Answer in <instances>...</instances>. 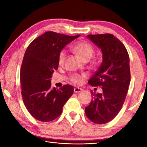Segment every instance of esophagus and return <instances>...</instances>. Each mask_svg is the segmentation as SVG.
<instances>
[{
  "label": "esophagus",
  "instance_id": "esophagus-1",
  "mask_svg": "<svg viewBox=\"0 0 147 147\" xmlns=\"http://www.w3.org/2000/svg\"><path fill=\"white\" fill-rule=\"evenodd\" d=\"M82 90H83V89L82 88H75L74 89V93H80V92H81Z\"/></svg>",
  "mask_w": 147,
  "mask_h": 147
}]
</instances>
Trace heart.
<instances>
[{
  "label": "heart",
  "mask_w": 147,
  "mask_h": 147,
  "mask_svg": "<svg viewBox=\"0 0 147 147\" xmlns=\"http://www.w3.org/2000/svg\"><path fill=\"white\" fill-rule=\"evenodd\" d=\"M73 51L78 54L80 58L84 61L89 60L94 54V47L91 43L85 41H80L76 43L73 47ZM66 58V51H61L58 55V63L59 65H63L65 59ZM86 77L85 74H78L74 73L71 74L69 77V80L77 85L81 84L83 82L84 79Z\"/></svg>",
  "instance_id": "heart-1"
}]
</instances>
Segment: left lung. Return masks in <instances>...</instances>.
<instances>
[{
	"label": "left lung",
	"mask_w": 147,
	"mask_h": 147,
	"mask_svg": "<svg viewBox=\"0 0 147 147\" xmlns=\"http://www.w3.org/2000/svg\"><path fill=\"white\" fill-rule=\"evenodd\" d=\"M88 38L101 49L103 61L88 84L102 87V93L91 91L90 104L85 113L95 124L108 123L115 117L125 100L130 82V58L123 43L111 34L88 35Z\"/></svg>",
	"instance_id": "1"
}]
</instances>
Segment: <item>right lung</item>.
Wrapping results in <instances>:
<instances>
[{
    "instance_id": "add662e5",
    "label": "right lung",
    "mask_w": 147,
    "mask_h": 147,
    "mask_svg": "<svg viewBox=\"0 0 147 147\" xmlns=\"http://www.w3.org/2000/svg\"><path fill=\"white\" fill-rule=\"evenodd\" d=\"M79 36L49 31L27 47L20 72L21 94L28 112L37 120L49 122L58 118L73 94L74 88L69 84L59 89L52 88L51 78L58 68L61 49Z\"/></svg>"
}]
</instances>
